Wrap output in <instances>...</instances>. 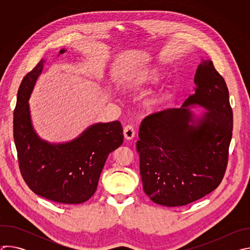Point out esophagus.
I'll return each mask as SVG.
<instances>
[{"instance_id":"1","label":"esophagus","mask_w":250,"mask_h":250,"mask_svg":"<svg viewBox=\"0 0 250 250\" xmlns=\"http://www.w3.org/2000/svg\"><path fill=\"white\" fill-rule=\"evenodd\" d=\"M124 135L128 140L132 139L134 137V135H135V130H134L133 126L130 125H127L126 126H125V128H124Z\"/></svg>"}]
</instances>
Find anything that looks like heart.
Listing matches in <instances>:
<instances>
[{
	"label": "heart",
	"mask_w": 250,
	"mask_h": 250,
	"mask_svg": "<svg viewBox=\"0 0 250 250\" xmlns=\"http://www.w3.org/2000/svg\"><path fill=\"white\" fill-rule=\"evenodd\" d=\"M158 79V72L156 68L153 67H145L137 70L131 76L129 85L134 88H139L149 83H153ZM161 102V98L157 97L150 101L151 104H157Z\"/></svg>",
	"instance_id": "heart-1"
}]
</instances>
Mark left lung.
I'll use <instances>...</instances> for the list:
<instances>
[{
  "mask_svg": "<svg viewBox=\"0 0 250 250\" xmlns=\"http://www.w3.org/2000/svg\"><path fill=\"white\" fill-rule=\"evenodd\" d=\"M194 82L195 94L181 108L151 114L139 127L136 149L145 193L166 207L185 206L209 194L228 166L233 118L226 81L211 61L203 60ZM195 104L208 110L197 122L186 108Z\"/></svg>",
  "mask_w": 250,
  "mask_h": 250,
  "instance_id": "8db88e82",
  "label": "left lung"
}]
</instances>
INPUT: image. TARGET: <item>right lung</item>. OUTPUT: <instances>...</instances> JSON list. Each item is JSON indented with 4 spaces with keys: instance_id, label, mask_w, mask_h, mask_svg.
Returning a JSON list of instances; mask_svg holds the SVG:
<instances>
[{
    "instance_id": "right-lung-1",
    "label": "right lung",
    "mask_w": 250,
    "mask_h": 250,
    "mask_svg": "<svg viewBox=\"0 0 250 250\" xmlns=\"http://www.w3.org/2000/svg\"><path fill=\"white\" fill-rule=\"evenodd\" d=\"M43 63L24 76L18 92L14 139L20 171L34 194L55 203L82 204L95 194L109 154L123 145V126L119 121L96 124L63 145L42 140L32 128L27 101Z\"/></svg>"
}]
</instances>
